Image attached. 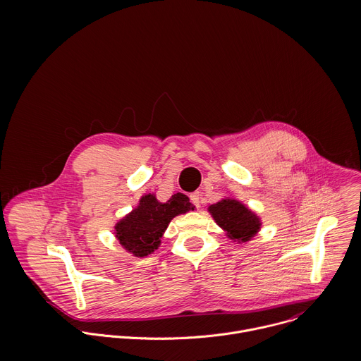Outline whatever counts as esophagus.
I'll list each match as a JSON object with an SVG mask.
<instances>
[{"instance_id": "1", "label": "esophagus", "mask_w": 361, "mask_h": 361, "mask_svg": "<svg viewBox=\"0 0 361 361\" xmlns=\"http://www.w3.org/2000/svg\"><path fill=\"white\" fill-rule=\"evenodd\" d=\"M190 202L196 207H200V193L199 192H193L190 193Z\"/></svg>"}]
</instances>
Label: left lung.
Listing matches in <instances>:
<instances>
[{
  "label": "left lung",
  "instance_id": "left-lung-1",
  "mask_svg": "<svg viewBox=\"0 0 361 361\" xmlns=\"http://www.w3.org/2000/svg\"><path fill=\"white\" fill-rule=\"evenodd\" d=\"M215 222L226 235L238 242L250 240L261 226L259 218L245 204L233 199H224L208 207Z\"/></svg>",
  "mask_w": 361,
  "mask_h": 361
}]
</instances>
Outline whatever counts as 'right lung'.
Returning <instances> with one entry per match:
<instances>
[{"mask_svg":"<svg viewBox=\"0 0 361 361\" xmlns=\"http://www.w3.org/2000/svg\"><path fill=\"white\" fill-rule=\"evenodd\" d=\"M190 209L195 206L183 193L173 195L166 203H159L152 193L146 195L139 206L115 225V236L129 253L146 257L158 249L171 219Z\"/></svg>","mask_w":361,"mask_h":361,"instance_id":"1","label":"right lung"}]
</instances>
